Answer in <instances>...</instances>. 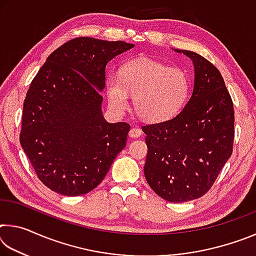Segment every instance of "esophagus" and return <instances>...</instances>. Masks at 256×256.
Returning a JSON list of instances; mask_svg holds the SVG:
<instances>
[{
    "label": "esophagus",
    "instance_id": "obj_1",
    "mask_svg": "<svg viewBox=\"0 0 256 256\" xmlns=\"http://www.w3.org/2000/svg\"><path fill=\"white\" fill-rule=\"evenodd\" d=\"M141 134H142V130L138 128H133L130 130V132H128V136L131 138H138Z\"/></svg>",
    "mask_w": 256,
    "mask_h": 256
}]
</instances>
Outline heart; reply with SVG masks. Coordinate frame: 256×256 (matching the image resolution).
I'll use <instances>...</instances> for the list:
<instances>
[{
  "label": "heart",
  "instance_id": "1",
  "mask_svg": "<svg viewBox=\"0 0 256 256\" xmlns=\"http://www.w3.org/2000/svg\"><path fill=\"white\" fill-rule=\"evenodd\" d=\"M190 89V78L184 70L150 58L130 60L120 70V78L110 76L106 82L107 97L112 108L124 112L131 94L134 110L149 123L174 118L184 106Z\"/></svg>",
  "mask_w": 256,
  "mask_h": 256
}]
</instances>
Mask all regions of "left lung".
Returning <instances> with one entry per match:
<instances>
[{"label": "left lung", "mask_w": 256, "mask_h": 256, "mask_svg": "<svg viewBox=\"0 0 256 256\" xmlns=\"http://www.w3.org/2000/svg\"><path fill=\"white\" fill-rule=\"evenodd\" d=\"M193 60L190 100L174 118L142 126L148 146L146 180L164 200H196L211 188L232 156L234 105L222 74L194 52L178 50Z\"/></svg>", "instance_id": "obj_1"}]
</instances>
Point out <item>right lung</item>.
Here are the masks:
<instances>
[{
    "label": "right lung",
    "mask_w": 256,
    "mask_h": 256,
    "mask_svg": "<svg viewBox=\"0 0 256 256\" xmlns=\"http://www.w3.org/2000/svg\"><path fill=\"white\" fill-rule=\"evenodd\" d=\"M134 47L78 37L47 58L26 94L20 144L40 180L76 196L100 184L126 146L130 124L102 112L107 63Z\"/></svg>",
    "instance_id": "1"
}]
</instances>
